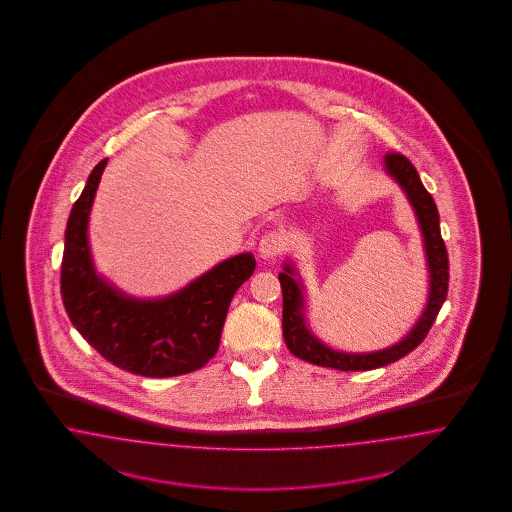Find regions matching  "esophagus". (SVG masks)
I'll return each instance as SVG.
<instances>
[{
  "label": "esophagus",
  "mask_w": 512,
  "mask_h": 512,
  "mask_svg": "<svg viewBox=\"0 0 512 512\" xmlns=\"http://www.w3.org/2000/svg\"><path fill=\"white\" fill-rule=\"evenodd\" d=\"M285 246H287V242H285L283 234L276 233V231L266 233L259 242V255L263 259H276L285 251Z\"/></svg>",
  "instance_id": "1"
}]
</instances>
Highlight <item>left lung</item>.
<instances>
[{"mask_svg":"<svg viewBox=\"0 0 512 512\" xmlns=\"http://www.w3.org/2000/svg\"><path fill=\"white\" fill-rule=\"evenodd\" d=\"M385 172L402 187L409 204L413 206L415 217L419 221L422 246L428 266V298L424 310L420 313L417 323L409 328L402 340L388 345L385 349H377L370 353H345L328 347L325 341L319 340L308 325V302L306 287L302 278H298L293 261L283 264V272H279V283L283 293V338L289 351L295 357L302 358L311 364L334 368L341 372H366L381 366L392 364L396 360L409 355L420 341L426 338L428 330L434 325L435 317L441 310L447 291H449V255L445 242L441 238L439 212L432 195L420 182L419 172L413 163L400 154L385 155Z\"/></svg>","mask_w":512,"mask_h":512,"instance_id":"obj_1","label":"left lung"}]
</instances>
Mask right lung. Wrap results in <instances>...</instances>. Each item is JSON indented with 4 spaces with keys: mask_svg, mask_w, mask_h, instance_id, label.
<instances>
[{
    "mask_svg": "<svg viewBox=\"0 0 512 512\" xmlns=\"http://www.w3.org/2000/svg\"><path fill=\"white\" fill-rule=\"evenodd\" d=\"M109 159L95 165L65 229L62 298L73 326L93 349L125 372L174 377L214 357L238 287L255 270L253 253L217 263L180 291L159 298L125 295L93 264L90 212Z\"/></svg>",
    "mask_w": 512,
    "mask_h": 512,
    "instance_id": "right-lung-1",
    "label": "right lung"
}]
</instances>
